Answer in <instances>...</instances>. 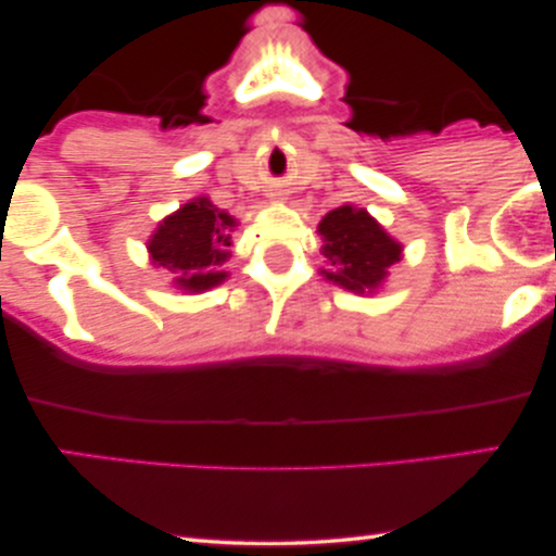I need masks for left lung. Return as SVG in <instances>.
<instances>
[{
  "instance_id": "1",
  "label": "left lung",
  "mask_w": 556,
  "mask_h": 556,
  "mask_svg": "<svg viewBox=\"0 0 556 556\" xmlns=\"http://www.w3.org/2000/svg\"><path fill=\"white\" fill-rule=\"evenodd\" d=\"M324 238L321 253L331 269H324L329 282L350 292H374L387 279L389 266L397 264L402 245L389 238L384 227L366 208L340 206L318 225Z\"/></svg>"
}]
</instances>
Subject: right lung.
Returning a JSON list of instances; mask_svg holds the SVG:
<instances>
[{"label":"right lung","mask_w":556,"mask_h":556,"mask_svg":"<svg viewBox=\"0 0 556 556\" xmlns=\"http://www.w3.org/2000/svg\"><path fill=\"white\" fill-rule=\"evenodd\" d=\"M235 225L238 222L216 208L206 195L193 198L156 227L149 240V253L180 290H212L227 279L222 264L229 258V232Z\"/></svg>","instance_id":"obj_1"}]
</instances>
